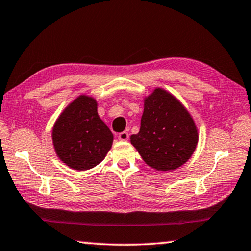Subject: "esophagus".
I'll return each mask as SVG.
<instances>
[{"label": "esophagus", "mask_w": 251, "mask_h": 251, "mask_svg": "<svg viewBox=\"0 0 251 251\" xmlns=\"http://www.w3.org/2000/svg\"><path fill=\"white\" fill-rule=\"evenodd\" d=\"M129 137V134L127 133V131H122V133L118 134V138L121 139V141H127Z\"/></svg>", "instance_id": "esophagus-1"}]
</instances>
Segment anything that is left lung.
I'll list each match as a JSON object with an SVG mask.
<instances>
[{"mask_svg": "<svg viewBox=\"0 0 251 251\" xmlns=\"http://www.w3.org/2000/svg\"><path fill=\"white\" fill-rule=\"evenodd\" d=\"M139 133L130 143L144 161L157 171H173L190 158L196 148V125L175 97L156 88L145 100Z\"/></svg>", "mask_w": 251, "mask_h": 251, "instance_id": "1", "label": "left lung"}]
</instances>
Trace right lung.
<instances>
[{
  "label": "right lung",
  "mask_w": 251,
  "mask_h": 251,
  "mask_svg": "<svg viewBox=\"0 0 251 251\" xmlns=\"http://www.w3.org/2000/svg\"><path fill=\"white\" fill-rule=\"evenodd\" d=\"M52 137L59 159L76 171H87L99 165L114 138L97 114L96 100L86 95L67 106L55 123Z\"/></svg>",
  "instance_id": "right-lung-1"
}]
</instances>
